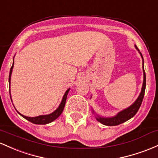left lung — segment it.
Here are the masks:
<instances>
[{
	"instance_id": "8db88e82",
	"label": "left lung",
	"mask_w": 158,
	"mask_h": 158,
	"mask_svg": "<svg viewBox=\"0 0 158 158\" xmlns=\"http://www.w3.org/2000/svg\"><path fill=\"white\" fill-rule=\"evenodd\" d=\"M136 48L138 50V48L136 46ZM139 51V50H138ZM140 55L143 58V57L142 55L141 52ZM144 63V61L143 62V65ZM143 74H144V79H143V87H142V91L140 93V95L138 97V98L136 99V101L134 104H132L131 107H129L127 109L121 111L120 113H118L116 116L112 118H101L100 116H98L97 120L101 123H102L103 125H108V126H115V125H120V124L123 123V122L127 121L128 119L131 118L133 116H134L136 115V113H137V111L139 110V107H140L142 102H143V98H144L145 95V90H146V72L144 70V65H143Z\"/></svg>"
}]
</instances>
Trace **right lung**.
Returning a JSON list of instances; mask_svg holds the SVG:
<instances>
[{
  "mask_svg": "<svg viewBox=\"0 0 158 158\" xmlns=\"http://www.w3.org/2000/svg\"><path fill=\"white\" fill-rule=\"evenodd\" d=\"M13 65H14V62L13 64H12L11 69H10V75H9V84H10V78H11V74H12V68H13ZM9 91H10V89H9ZM69 91V89H67V91L65 92L64 96H63V100H62L61 104H60L59 107L54 112H53L52 113L49 115H45V116H36V117H27V116H23L22 114L19 113L22 117H24V118H26L27 120H28L29 122H32L33 124H38V125H45V124H48L50 122L54 121L56 118H57L59 116H60L62 112H63V109H64L65 104V101H66V98H67V95H68ZM11 98V97H10Z\"/></svg>",
  "mask_w": 158,
  "mask_h": 158,
  "instance_id": "add662e5",
  "label": "right lung"
}]
</instances>
